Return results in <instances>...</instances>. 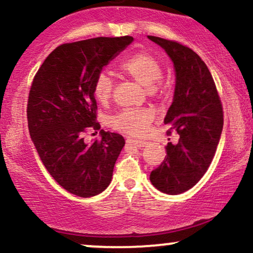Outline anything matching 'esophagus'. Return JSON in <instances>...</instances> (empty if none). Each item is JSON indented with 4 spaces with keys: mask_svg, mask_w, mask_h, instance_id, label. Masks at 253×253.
Wrapping results in <instances>:
<instances>
[{
    "mask_svg": "<svg viewBox=\"0 0 253 253\" xmlns=\"http://www.w3.org/2000/svg\"><path fill=\"white\" fill-rule=\"evenodd\" d=\"M127 144H130L133 145V146L138 147V149H141V147H145L147 145V141H144V140H136V139H133V138H128L127 139Z\"/></svg>",
    "mask_w": 253,
    "mask_h": 253,
    "instance_id": "1",
    "label": "esophagus"
}]
</instances>
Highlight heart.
I'll return each mask as SVG.
<instances>
[{
	"label": "heart",
	"mask_w": 253,
	"mask_h": 253,
	"mask_svg": "<svg viewBox=\"0 0 253 253\" xmlns=\"http://www.w3.org/2000/svg\"><path fill=\"white\" fill-rule=\"evenodd\" d=\"M125 75L146 86L150 94H158L161 90L156 85L163 76V66L157 57L149 52H136L120 64ZM113 82L106 72H101L94 83V96L100 102H107L112 96ZM155 114L149 108L124 109L112 118L110 123L115 129L140 136L145 134L152 124Z\"/></svg>",
	"instance_id": "obj_1"
}]
</instances>
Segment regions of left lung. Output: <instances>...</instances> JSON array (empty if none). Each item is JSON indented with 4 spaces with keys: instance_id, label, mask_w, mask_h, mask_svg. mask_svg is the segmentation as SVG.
<instances>
[{
    "instance_id": "8db88e82",
    "label": "left lung",
    "mask_w": 253,
    "mask_h": 253,
    "mask_svg": "<svg viewBox=\"0 0 253 253\" xmlns=\"http://www.w3.org/2000/svg\"><path fill=\"white\" fill-rule=\"evenodd\" d=\"M147 38L164 48L173 63L175 92L164 124L179 135L177 144L168 143L167 156L151 172L150 181L162 193L177 195L193 188L210 168L222 132V106L199 54L172 40Z\"/></svg>"
}]
</instances>
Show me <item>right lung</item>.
I'll list each match as a JSON object with an SVG mask.
<instances>
[{"instance_id": "right-lung-1", "label": "right lung", "mask_w": 253, "mask_h": 253, "mask_svg": "<svg viewBox=\"0 0 253 253\" xmlns=\"http://www.w3.org/2000/svg\"><path fill=\"white\" fill-rule=\"evenodd\" d=\"M132 42L126 36L63 43L34 76L27 104L32 141L54 181L74 195L95 196L112 181L124 136L101 129V140L88 145L83 134L101 128L95 80Z\"/></svg>"}]
</instances>
